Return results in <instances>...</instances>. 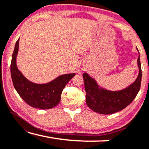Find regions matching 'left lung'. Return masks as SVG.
<instances>
[{"label": "left lung", "mask_w": 149, "mask_h": 149, "mask_svg": "<svg viewBox=\"0 0 149 149\" xmlns=\"http://www.w3.org/2000/svg\"><path fill=\"white\" fill-rule=\"evenodd\" d=\"M138 65L139 74L135 82L127 88L119 91L100 89L94 79L84 73L83 76L87 106L93 111L104 115L113 114L127 107L137 95L141 85L142 69L140 55L138 58Z\"/></svg>", "instance_id": "left-lung-1"}]
</instances>
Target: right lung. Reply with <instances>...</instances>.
<instances>
[{
    "label": "right lung",
    "instance_id": "right-lung-1",
    "mask_svg": "<svg viewBox=\"0 0 149 149\" xmlns=\"http://www.w3.org/2000/svg\"><path fill=\"white\" fill-rule=\"evenodd\" d=\"M19 38L15 43L11 63V74L13 86L19 96L30 107L39 109H49L60 102L62 91L75 75L63 74L47 84H35L23 76L16 65Z\"/></svg>",
    "mask_w": 149,
    "mask_h": 149
}]
</instances>
